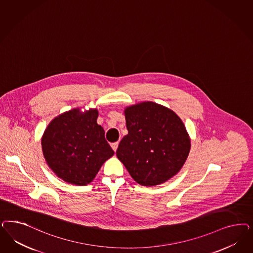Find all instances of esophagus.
Listing matches in <instances>:
<instances>
[{
  "mask_svg": "<svg viewBox=\"0 0 253 253\" xmlns=\"http://www.w3.org/2000/svg\"><path fill=\"white\" fill-rule=\"evenodd\" d=\"M118 142H114V143H112V148H113V150H114V152H116V150H117V148H118Z\"/></svg>",
  "mask_w": 253,
  "mask_h": 253,
  "instance_id": "obj_1",
  "label": "esophagus"
}]
</instances>
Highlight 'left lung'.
I'll list each match as a JSON object with an SVG mask.
<instances>
[{"label": "left lung", "instance_id": "obj_1", "mask_svg": "<svg viewBox=\"0 0 253 253\" xmlns=\"http://www.w3.org/2000/svg\"><path fill=\"white\" fill-rule=\"evenodd\" d=\"M126 135L116 151L131 177L155 186L176 175L187 159L191 142L179 116L152 101L127 107Z\"/></svg>", "mask_w": 253, "mask_h": 253}]
</instances>
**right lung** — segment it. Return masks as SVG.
Wrapping results in <instances>:
<instances>
[{"label":"right lung","mask_w":253,"mask_h":253,"mask_svg":"<svg viewBox=\"0 0 253 253\" xmlns=\"http://www.w3.org/2000/svg\"><path fill=\"white\" fill-rule=\"evenodd\" d=\"M97 118L96 109L84 114L74 109L52 120L42 135L44 158L50 169L66 182L88 184L114 155Z\"/></svg>","instance_id":"right-lung-1"}]
</instances>
